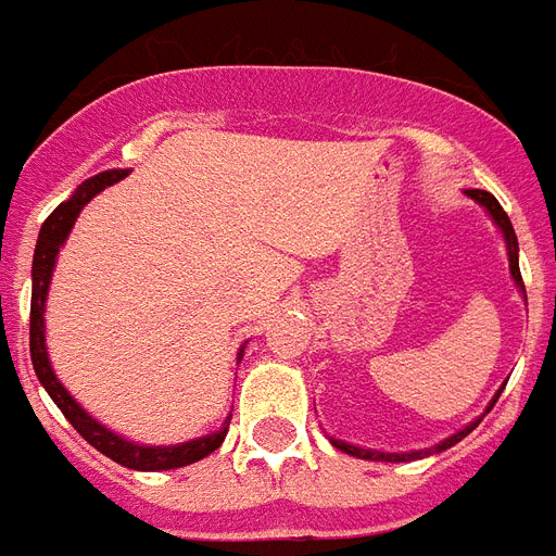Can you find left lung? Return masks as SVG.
Here are the masks:
<instances>
[{
    "label": "left lung",
    "mask_w": 556,
    "mask_h": 556,
    "mask_svg": "<svg viewBox=\"0 0 556 556\" xmlns=\"http://www.w3.org/2000/svg\"><path fill=\"white\" fill-rule=\"evenodd\" d=\"M465 194H468V198H473V201H477V203H482V206H485L488 212H491V217H494V220H496V226L503 229L505 243H508L510 275H514V281H517L519 290L526 292V283H522V275H519V261H517V235H514V226H510L508 215H505V208L500 206V201H496L494 194H491V192H482V189H468V192H465ZM500 393H503V390H500ZM500 393H496V396H494V402H491V407H494V404H496V399H500ZM491 407H488V410H491ZM477 425H479V419H477V421H470L468 428L459 430V433H454V437H451V439H445V442H442V445L433 447V451H445V447L456 445V442H459V439L468 437L470 430L477 428ZM332 445L339 447V451H344V454L358 456V459H372V462H410V459H421V456H428V454H430V451H416V454H379V451H364V447L348 445V442H339V439H332Z\"/></svg>",
    "instance_id": "obj_1"
}]
</instances>
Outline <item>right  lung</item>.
<instances>
[{"label": "right lung", "mask_w": 556, "mask_h": 556, "mask_svg": "<svg viewBox=\"0 0 556 556\" xmlns=\"http://www.w3.org/2000/svg\"><path fill=\"white\" fill-rule=\"evenodd\" d=\"M128 172L126 168H114V172H102V175L91 177L86 184L79 186L74 198L60 206L53 208L51 215L46 217V224L39 229V241H37V252H34V292H30V362H34V370H37V379L42 381V388L48 390V396L56 402L62 413H65V419L77 428V433L86 439L88 445H94L100 454H105L109 459L119 462V465H126L131 470H168V468H184V465H192V462L203 459L212 451L220 447L224 442L226 430H229V421H226V428H220L212 437L194 439V442H186V445H175V447H143V445H131L126 439L114 437L111 430H105L102 425H97L91 416H88L83 407H79L74 399L68 396V390L62 388L56 376H53L51 364H48V353H46V330H42V313H46V295H48V283H51V273L53 264H56V252L68 238L71 226L77 220V215L83 212L91 198L97 192H102L105 186H114L117 180H123ZM243 350L238 353V362H241ZM232 419V416H229Z\"/></svg>", "instance_id": "1"}]
</instances>
